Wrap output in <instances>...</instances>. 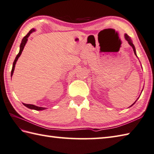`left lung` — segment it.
I'll return each mask as SVG.
<instances>
[{
  "mask_svg": "<svg viewBox=\"0 0 154 154\" xmlns=\"http://www.w3.org/2000/svg\"><path fill=\"white\" fill-rule=\"evenodd\" d=\"M125 39H126V41H127L128 42V43L131 45V46L132 47V48H133L134 51V53H135V55H136V52H135V49L134 45L133 44V42H132V41H131V39L130 37H129V36H128L127 34H125ZM135 102H136V101H135ZM134 103L132 104V105H131V106H132V105H133Z\"/></svg>",
  "mask_w": 154,
  "mask_h": 154,
  "instance_id": "obj_1",
  "label": "left lung"
}]
</instances>
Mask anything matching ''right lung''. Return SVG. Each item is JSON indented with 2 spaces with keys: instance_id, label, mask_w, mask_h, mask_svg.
I'll use <instances>...</instances> for the list:
<instances>
[{
  "instance_id": "right-lung-1",
  "label": "right lung",
  "mask_w": 154,
  "mask_h": 154,
  "mask_svg": "<svg viewBox=\"0 0 154 154\" xmlns=\"http://www.w3.org/2000/svg\"><path fill=\"white\" fill-rule=\"evenodd\" d=\"M33 31H35V29H32L31 31H30L28 33H27V35L25 36V37H24L22 41H21V43L20 45V51H19V53H18V55H17L16 58H15L14 61L13 62V68H12V71H11V77L12 75L13 74V72L14 70V67H15V64H16V63L18 59H19V57H20V55H21V53H22V51L24 49V47H25V45L27 41V39H28V37H29V35L31 33H32ZM23 105L26 106V107L29 108V109H35V110H37V111H40V110H43L45 109L46 108L45 107H38V106H36V105H31V104H25V103H23Z\"/></svg>"
}]
</instances>
